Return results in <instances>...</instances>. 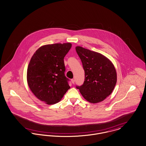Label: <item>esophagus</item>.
Here are the masks:
<instances>
[{
	"label": "esophagus",
	"instance_id": "obj_1",
	"mask_svg": "<svg viewBox=\"0 0 146 146\" xmlns=\"http://www.w3.org/2000/svg\"><path fill=\"white\" fill-rule=\"evenodd\" d=\"M71 82H72V84H75V80H74V79H71Z\"/></svg>",
	"mask_w": 146,
	"mask_h": 146
}]
</instances>
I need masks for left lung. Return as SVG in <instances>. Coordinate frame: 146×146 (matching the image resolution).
Listing matches in <instances>:
<instances>
[{
  "label": "left lung",
  "mask_w": 146,
  "mask_h": 146,
  "mask_svg": "<svg viewBox=\"0 0 146 146\" xmlns=\"http://www.w3.org/2000/svg\"><path fill=\"white\" fill-rule=\"evenodd\" d=\"M76 51L85 71L84 84L76 88L88 102L95 104L102 101L116 85V69L109 59L98 52L81 46H76Z\"/></svg>",
  "instance_id": "obj_1"
}]
</instances>
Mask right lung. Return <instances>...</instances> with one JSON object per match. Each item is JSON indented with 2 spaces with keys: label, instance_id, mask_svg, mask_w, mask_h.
<instances>
[{
  "label": "right lung",
  "instance_id": "add662e5",
  "mask_svg": "<svg viewBox=\"0 0 146 146\" xmlns=\"http://www.w3.org/2000/svg\"><path fill=\"white\" fill-rule=\"evenodd\" d=\"M71 43L54 44L38 49L30 61L27 81L31 91L48 105L59 102L70 88L65 75L64 58Z\"/></svg>",
  "mask_w": 146,
  "mask_h": 146
}]
</instances>
